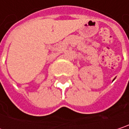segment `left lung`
I'll return each mask as SVG.
<instances>
[{"label": "left lung", "mask_w": 129, "mask_h": 129, "mask_svg": "<svg viewBox=\"0 0 129 129\" xmlns=\"http://www.w3.org/2000/svg\"><path fill=\"white\" fill-rule=\"evenodd\" d=\"M114 80H115V78H114ZM114 80H113V81H114Z\"/></svg>", "instance_id": "left-lung-1"}]
</instances>
